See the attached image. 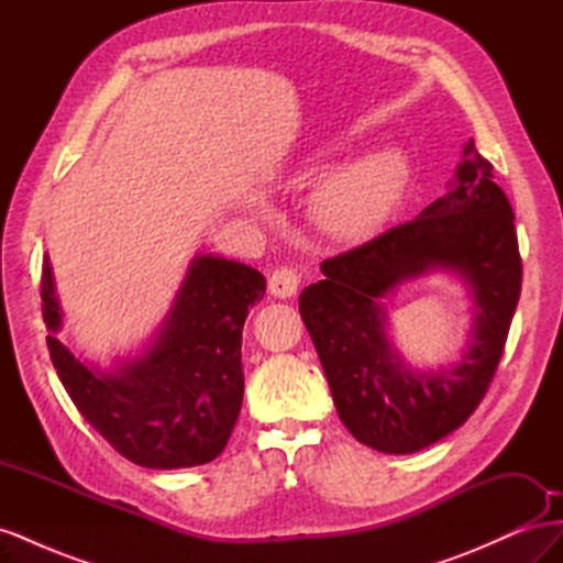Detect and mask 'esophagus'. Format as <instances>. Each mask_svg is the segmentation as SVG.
Returning a JSON list of instances; mask_svg holds the SVG:
<instances>
[{"label":"esophagus","mask_w":563,"mask_h":563,"mask_svg":"<svg viewBox=\"0 0 563 563\" xmlns=\"http://www.w3.org/2000/svg\"><path fill=\"white\" fill-rule=\"evenodd\" d=\"M300 286V275L294 267H277L267 282L269 294L275 298H291Z\"/></svg>","instance_id":"obj_1"}]
</instances>
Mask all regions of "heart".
Returning <instances> with one entry per match:
<instances>
[{
  "label": "heart",
  "mask_w": 563,
  "mask_h": 563,
  "mask_svg": "<svg viewBox=\"0 0 563 563\" xmlns=\"http://www.w3.org/2000/svg\"><path fill=\"white\" fill-rule=\"evenodd\" d=\"M408 180L399 150H378L323 178L312 197L317 225L335 240H360L383 225Z\"/></svg>",
  "instance_id": "1"
}]
</instances>
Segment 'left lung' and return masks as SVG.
<instances>
[{
	"mask_svg": "<svg viewBox=\"0 0 563 563\" xmlns=\"http://www.w3.org/2000/svg\"><path fill=\"white\" fill-rule=\"evenodd\" d=\"M451 190L408 223L321 263L323 279L300 294L340 420L362 444L416 453L457 430L496 376L521 294L515 213L493 164L470 141ZM449 268L473 288L477 319L466 356L413 372L386 340L379 300L401 282Z\"/></svg>",
	"mask_w": 563,
	"mask_h": 563,
	"instance_id": "left-lung-1",
	"label": "left lung"
}]
</instances>
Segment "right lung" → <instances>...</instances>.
I'll list each match as a JSON object with an SVG mask.
<instances>
[{
    "label": "right lung",
    "instance_id": "obj_1",
    "mask_svg": "<svg viewBox=\"0 0 563 563\" xmlns=\"http://www.w3.org/2000/svg\"><path fill=\"white\" fill-rule=\"evenodd\" d=\"M263 296L258 269L197 255L155 343L103 373L56 338L63 314L48 258L42 265L46 345L63 387L119 455L150 470L211 463L228 446L244 399L242 329Z\"/></svg>",
    "mask_w": 563,
    "mask_h": 563
}]
</instances>
